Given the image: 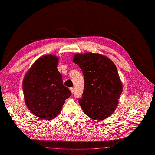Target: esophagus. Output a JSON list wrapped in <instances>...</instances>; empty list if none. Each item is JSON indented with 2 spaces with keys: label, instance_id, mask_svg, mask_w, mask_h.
Segmentation results:
<instances>
[{
  "label": "esophagus",
  "instance_id": "34e87169",
  "mask_svg": "<svg viewBox=\"0 0 155 155\" xmlns=\"http://www.w3.org/2000/svg\"><path fill=\"white\" fill-rule=\"evenodd\" d=\"M70 91H71L72 93L73 94V93L74 92V87H71V88H70Z\"/></svg>",
  "mask_w": 155,
  "mask_h": 155
}]
</instances>
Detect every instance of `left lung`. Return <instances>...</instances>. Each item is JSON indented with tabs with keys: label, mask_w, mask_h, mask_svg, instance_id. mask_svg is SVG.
<instances>
[{
	"label": "left lung",
	"mask_w": 155,
	"mask_h": 155,
	"mask_svg": "<svg viewBox=\"0 0 155 155\" xmlns=\"http://www.w3.org/2000/svg\"><path fill=\"white\" fill-rule=\"evenodd\" d=\"M73 62L80 67L84 76V89L78 101L85 114L101 120L115 110L122 92V84L116 65L98 54L74 55Z\"/></svg>",
	"instance_id": "1"
}]
</instances>
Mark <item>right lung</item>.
I'll list each match as a JSON object with an SVG mask.
<instances>
[{"label":"right lung","mask_w":155,"mask_h":155,"mask_svg":"<svg viewBox=\"0 0 155 155\" xmlns=\"http://www.w3.org/2000/svg\"><path fill=\"white\" fill-rule=\"evenodd\" d=\"M58 63L55 56H43L32 65L23 80L26 106L37 118H54L61 110L65 100L72 94L68 88L63 85Z\"/></svg>","instance_id":"right-lung-1"}]
</instances>
